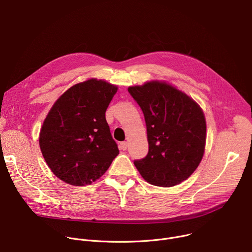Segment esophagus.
Returning a JSON list of instances; mask_svg holds the SVG:
<instances>
[{
    "label": "esophagus",
    "mask_w": 252,
    "mask_h": 252,
    "mask_svg": "<svg viewBox=\"0 0 252 252\" xmlns=\"http://www.w3.org/2000/svg\"><path fill=\"white\" fill-rule=\"evenodd\" d=\"M127 147H128V144H127V142H121L120 144H119V149L120 150H123V151H125L126 149H127Z\"/></svg>",
    "instance_id": "esophagus-1"
}]
</instances>
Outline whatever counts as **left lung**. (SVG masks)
Instances as JSON below:
<instances>
[{"label": "left lung", "mask_w": 252, "mask_h": 252, "mask_svg": "<svg viewBox=\"0 0 252 252\" xmlns=\"http://www.w3.org/2000/svg\"><path fill=\"white\" fill-rule=\"evenodd\" d=\"M146 123L149 150L134 165L150 184L171 187L186 180L202 160L206 121L199 105L165 82L128 88Z\"/></svg>", "instance_id": "obj_1"}]
</instances>
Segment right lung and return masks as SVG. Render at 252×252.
Masks as SVG:
<instances>
[{"label": "right lung", "instance_id": "obj_1", "mask_svg": "<svg viewBox=\"0 0 252 252\" xmlns=\"http://www.w3.org/2000/svg\"><path fill=\"white\" fill-rule=\"evenodd\" d=\"M117 90L103 80L90 79L72 86L51 108L39 143L50 169L64 182L91 184L119 154L105 117Z\"/></svg>", "mask_w": 252, "mask_h": 252}]
</instances>
